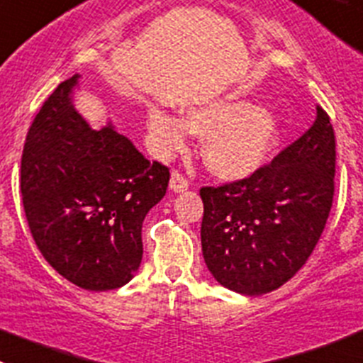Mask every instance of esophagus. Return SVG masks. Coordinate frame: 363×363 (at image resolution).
Wrapping results in <instances>:
<instances>
[{
    "label": "esophagus",
    "mask_w": 363,
    "mask_h": 363,
    "mask_svg": "<svg viewBox=\"0 0 363 363\" xmlns=\"http://www.w3.org/2000/svg\"><path fill=\"white\" fill-rule=\"evenodd\" d=\"M169 188L174 189L175 194H181V191H186V189L189 188V181L181 174V172L174 169V172H172V177H169Z\"/></svg>",
    "instance_id": "34e87169"
}]
</instances>
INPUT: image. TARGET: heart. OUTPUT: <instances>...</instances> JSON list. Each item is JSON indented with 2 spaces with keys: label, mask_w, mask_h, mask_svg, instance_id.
I'll return each instance as SVG.
<instances>
[{
  "label": "heart",
  "mask_w": 363,
  "mask_h": 363,
  "mask_svg": "<svg viewBox=\"0 0 363 363\" xmlns=\"http://www.w3.org/2000/svg\"><path fill=\"white\" fill-rule=\"evenodd\" d=\"M188 130L206 137L202 155L218 177L242 179L266 162L279 141V121L257 104L242 99H213L189 106L184 119L152 108L148 141L159 157L184 148Z\"/></svg>",
  "instance_id": "b5f03b06"
}]
</instances>
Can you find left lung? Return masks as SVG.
Here are the masks:
<instances>
[{"instance_id":"left-lung-1","label":"left lung","mask_w":363,"mask_h":363,"mask_svg":"<svg viewBox=\"0 0 363 363\" xmlns=\"http://www.w3.org/2000/svg\"><path fill=\"white\" fill-rule=\"evenodd\" d=\"M336 139L316 106L313 125L267 164L238 181L202 186V255L218 284L264 295L306 264L335 195Z\"/></svg>"}]
</instances>
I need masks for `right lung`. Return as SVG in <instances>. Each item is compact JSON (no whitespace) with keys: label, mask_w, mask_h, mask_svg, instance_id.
Instances as JSON below:
<instances>
[{"label":"right lung","mask_w":363,"mask_h":363,"mask_svg":"<svg viewBox=\"0 0 363 363\" xmlns=\"http://www.w3.org/2000/svg\"><path fill=\"white\" fill-rule=\"evenodd\" d=\"M63 81L32 121L21 199L48 264L88 291L130 282L143 259V220L166 194L169 168L150 162L112 125L92 130Z\"/></svg>","instance_id":"add662e5"}]
</instances>
